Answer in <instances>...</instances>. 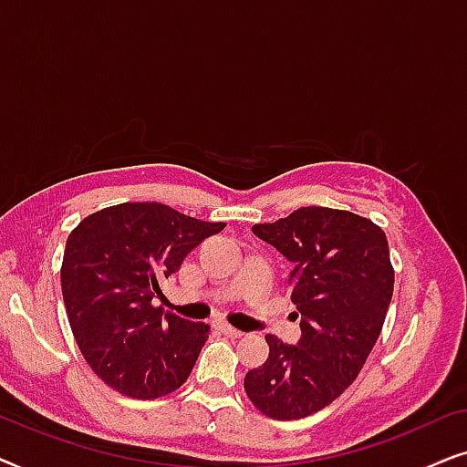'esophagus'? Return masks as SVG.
<instances>
[{"mask_svg": "<svg viewBox=\"0 0 467 467\" xmlns=\"http://www.w3.org/2000/svg\"><path fill=\"white\" fill-rule=\"evenodd\" d=\"M216 327H219L227 337H242V336H244L240 329H235V327H232V325H227V323H219V325H216Z\"/></svg>", "mask_w": 467, "mask_h": 467, "instance_id": "1", "label": "esophagus"}]
</instances>
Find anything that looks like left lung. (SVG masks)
Here are the masks:
<instances>
[{"label":"left lung","mask_w":467,"mask_h":467,"mask_svg":"<svg viewBox=\"0 0 467 467\" xmlns=\"http://www.w3.org/2000/svg\"><path fill=\"white\" fill-rule=\"evenodd\" d=\"M253 234L291 261L297 344L265 336L270 355L248 369V400L265 417L304 419L340 398L379 340L393 296L387 235L348 210L306 206Z\"/></svg>","instance_id":"8db88e82"}]
</instances>
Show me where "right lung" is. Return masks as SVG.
Listing matches in <instances>:
<instances>
[{
	"label": "right lung",
	"instance_id": "obj_1",
	"mask_svg": "<svg viewBox=\"0 0 467 467\" xmlns=\"http://www.w3.org/2000/svg\"><path fill=\"white\" fill-rule=\"evenodd\" d=\"M225 229L155 202L99 210L69 234L61 289L76 344L114 391L155 400L189 379L210 327L152 306L163 278Z\"/></svg>",
	"mask_w": 467,
	"mask_h": 467
}]
</instances>
